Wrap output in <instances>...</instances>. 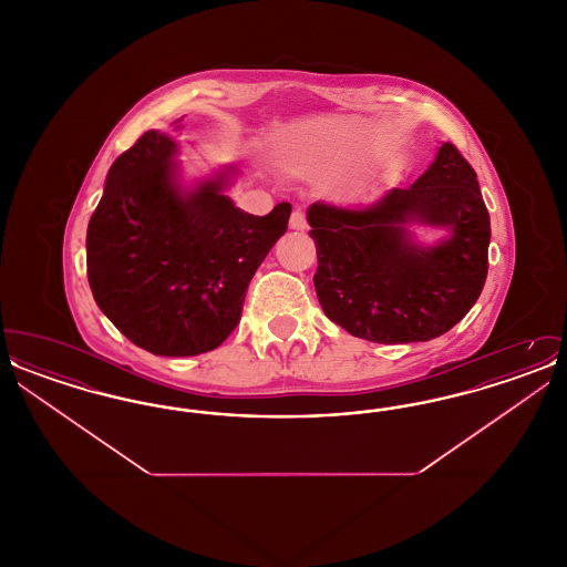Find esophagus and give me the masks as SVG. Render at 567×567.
<instances>
[{"instance_id":"1","label":"esophagus","mask_w":567,"mask_h":567,"mask_svg":"<svg viewBox=\"0 0 567 567\" xmlns=\"http://www.w3.org/2000/svg\"><path fill=\"white\" fill-rule=\"evenodd\" d=\"M289 227H291V229H296V231H303V229L308 227V223H306V215H303L301 210H293V213H291V218H289Z\"/></svg>"}]
</instances>
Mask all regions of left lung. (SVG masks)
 <instances>
[{"instance_id":"1","label":"left lung","mask_w":567,"mask_h":567,"mask_svg":"<svg viewBox=\"0 0 567 567\" xmlns=\"http://www.w3.org/2000/svg\"><path fill=\"white\" fill-rule=\"evenodd\" d=\"M410 219L449 226L452 238L419 249L403 229ZM308 223L317 297L354 338L427 342L453 329L485 287L491 220L474 167L451 142L412 187L365 210L312 204Z\"/></svg>"}]
</instances>
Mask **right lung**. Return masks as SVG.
Segmentation results:
<instances>
[{"label": "right lung", "instance_id": "right-lung-1", "mask_svg": "<svg viewBox=\"0 0 567 567\" xmlns=\"http://www.w3.org/2000/svg\"><path fill=\"white\" fill-rule=\"evenodd\" d=\"M174 153V140L151 130L112 163L86 229V276L100 310L135 347L193 357L240 323L246 289L287 231L291 204L243 213L223 195V176L183 193Z\"/></svg>", "mask_w": 567, "mask_h": 567}]
</instances>
